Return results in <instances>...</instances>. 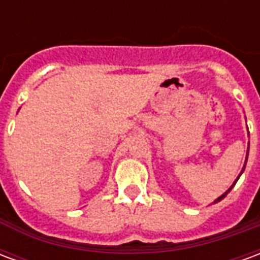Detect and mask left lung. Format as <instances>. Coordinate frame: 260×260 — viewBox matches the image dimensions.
<instances>
[{"instance_id": "obj_1", "label": "left lung", "mask_w": 260, "mask_h": 260, "mask_svg": "<svg viewBox=\"0 0 260 260\" xmlns=\"http://www.w3.org/2000/svg\"><path fill=\"white\" fill-rule=\"evenodd\" d=\"M248 150H249V149H248ZM246 158H248V152H246ZM245 164H246V161H245ZM245 164H244V167H242V171H244V170H245ZM242 171H241V174H242ZM241 174L238 175V178H240V177H241ZM238 178H237V180H235V182H234V184H233V185L230 186V189H229V191L225 192V193H223V195L220 196V198H217V199H216V201H214V203H217V202H220V201H221V199H224V198H225V196H227V193H229V192L231 191V189H233V186H234L235 184H237V181H238Z\"/></svg>"}]
</instances>
